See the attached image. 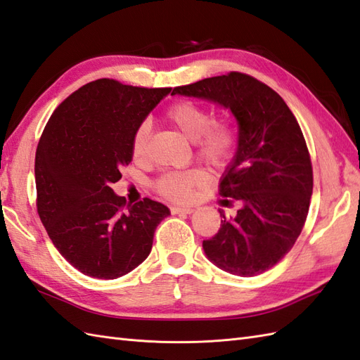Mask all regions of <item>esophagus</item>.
Here are the masks:
<instances>
[{"mask_svg": "<svg viewBox=\"0 0 360 360\" xmlns=\"http://www.w3.org/2000/svg\"><path fill=\"white\" fill-rule=\"evenodd\" d=\"M171 212L172 214H193L194 212V207H189V206H172L171 207Z\"/></svg>", "mask_w": 360, "mask_h": 360, "instance_id": "esophagus-1", "label": "esophagus"}]
</instances>
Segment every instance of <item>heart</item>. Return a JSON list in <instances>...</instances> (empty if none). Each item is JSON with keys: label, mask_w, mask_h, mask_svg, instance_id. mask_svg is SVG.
Masks as SVG:
<instances>
[{"label": "heart", "mask_w": 360, "mask_h": 360, "mask_svg": "<svg viewBox=\"0 0 360 360\" xmlns=\"http://www.w3.org/2000/svg\"><path fill=\"white\" fill-rule=\"evenodd\" d=\"M167 120L195 143L197 154L214 166L225 165L233 157L236 135L226 123H212L211 112L194 101H179L169 108ZM150 124L143 122L134 132L131 153L135 162H143L146 155ZM207 175L203 169H186L163 174L155 183V189L163 197L175 202H188L194 197L197 188L205 185Z\"/></svg>", "instance_id": "obj_1"}]
</instances>
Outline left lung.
Masks as SVG:
<instances>
[{
	"instance_id": "left-lung-1",
	"label": "left lung",
	"mask_w": 360,
	"mask_h": 360,
	"mask_svg": "<svg viewBox=\"0 0 360 360\" xmlns=\"http://www.w3.org/2000/svg\"><path fill=\"white\" fill-rule=\"evenodd\" d=\"M231 110L238 134L236 154L220 179V194L238 203L223 217L203 251L229 274L252 277L283 259L305 225L313 194V167L297 120L281 95L240 72L175 87ZM228 203V200H225Z\"/></svg>"
}]
</instances>
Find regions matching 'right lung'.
I'll use <instances>...</instances> for the list:
<instances>
[{"label":"right lung","mask_w":360,"mask_h":360,"mask_svg":"<svg viewBox=\"0 0 360 360\" xmlns=\"http://www.w3.org/2000/svg\"><path fill=\"white\" fill-rule=\"evenodd\" d=\"M172 89H145L101 78L53 110L35 155L37 207L52 243L95 278L122 277L145 262L155 228L171 214L145 198L126 205L110 188L132 160L139 124Z\"/></svg>","instance_id":"1"}]
</instances>
